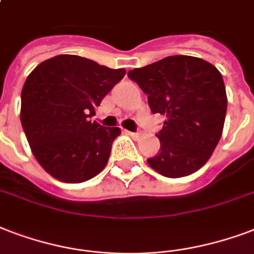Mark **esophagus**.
<instances>
[{"label": "esophagus", "mask_w": 254, "mask_h": 254, "mask_svg": "<svg viewBox=\"0 0 254 254\" xmlns=\"http://www.w3.org/2000/svg\"><path fill=\"white\" fill-rule=\"evenodd\" d=\"M127 134H129L133 140H140L141 133H133V131H127Z\"/></svg>", "instance_id": "obj_1"}]
</instances>
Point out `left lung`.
<instances>
[{
  "label": "left lung",
  "instance_id": "1",
  "mask_svg": "<svg viewBox=\"0 0 254 254\" xmlns=\"http://www.w3.org/2000/svg\"><path fill=\"white\" fill-rule=\"evenodd\" d=\"M148 94L153 114L165 116L160 150L149 166L179 179L206 164L221 138L226 90L221 73L202 58L170 56L127 73Z\"/></svg>",
  "mask_w": 254,
  "mask_h": 254
}]
</instances>
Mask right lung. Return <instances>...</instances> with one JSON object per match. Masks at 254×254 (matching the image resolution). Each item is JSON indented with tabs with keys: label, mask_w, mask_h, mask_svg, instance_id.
Segmentation results:
<instances>
[{
	"label": "right lung",
	"mask_w": 254,
	"mask_h": 254,
	"mask_svg": "<svg viewBox=\"0 0 254 254\" xmlns=\"http://www.w3.org/2000/svg\"><path fill=\"white\" fill-rule=\"evenodd\" d=\"M125 73L60 54L28 75L21 92V124L34 157L52 177L78 184L105 168L121 129L104 127L88 117Z\"/></svg>",
	"instance_id": "add662e5"
}]
</instances>
